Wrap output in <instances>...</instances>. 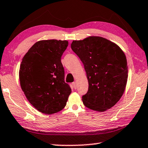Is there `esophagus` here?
<instances>
[{"label": "esophagus", "instance_id": "obj_1", "mask_svg": "<svg viewBox=\"0 0 148 148\" xmlns=\"http://www.w3.org/2000/svg\"><path fill=\"white\" fill-rule=\"evenodd\" d=\"M72 86H73L74 89H76L77 86H76V82H73V83L72 84Z\"/></svg>", "mask_w": 148, "mask_h": 148}]
</instances>
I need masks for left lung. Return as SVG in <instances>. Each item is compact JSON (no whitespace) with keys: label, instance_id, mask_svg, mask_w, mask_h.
I'll return each instance as SVG.
<instances>
[{"label":"left lung","instance_id":"left-lung-1","mask_svg":"<svg viewBox=\"0 0 148 148\" xmlns=\"http://www.w3.org/2000/svg\"><path fill=\"white\" fill-rule=\"evenodd\" d=\"M72 51L84 66L89 87L82 96L86 107L102 112L113 107L125 91L127 61L121 49L101 37L73 41Z\"/></svg>","mask_w":148,"mask_h":148}]
</instances>
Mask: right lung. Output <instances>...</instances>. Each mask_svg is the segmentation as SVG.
Returning a JSON list of instances; mask_svg holds the SVG:
<instances>
[{"label": "right lung", "instance_id": "obj_1", "mask_svg": "<svg viewBox=\"0 0 148 148\" xmlns=\"http://www.w3.org/2000/svg\"><path fill=\"white\" fill-rule=\"evenodd\" d=\"M67 41L37 42L23 57L19 76L20 86L30 103L39 112L53 114L66 105L71 88L64 81L61 57Z\"/></svg>", "mask_w": 148, "mask_h": 148}]
</instances>
